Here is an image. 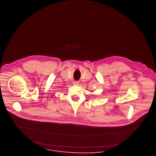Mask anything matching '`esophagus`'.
<instances>
[{"label":"esophagus","instance_id":"esophagus-1","mask_svg":"<svg viewBox=\"0 0 156 156\" xmlns=\"http://www.w3.org/2000/svg\"><path fill=\"white\" fill-rule=\"evenodd\" d=\"M73 84H74V85H79V82H78V81H74V82H73Z\"/></svg>","mask_w":156,"mask_h":156}]
</instances>
